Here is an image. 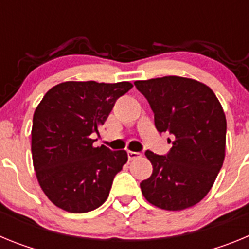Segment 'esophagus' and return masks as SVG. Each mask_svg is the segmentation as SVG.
I'll return each instance as SVG.
<instances>
[{
  "mask_svg": "<svg viewBox=\"0 0 249 249\" xmlns=\"http://www.w3.org/2000/svg\"><path fill=\"white\" fill-rule=\"evenodd\" d=\"M128 158L129 160H136V158H140L142 157V153L141 152H133V151H128Z\"/></svg>",
  "mask_w": 249,
  "mask_h": 249,
  "instance_id": "34e87169",
  "label": "esophagus"
}]
</instances>
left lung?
<instances>
[{"label": "left lung", "instance_id": "left-lung-1", "mask_svg": "<svg viewBox=\"0 0 249 249\" xmlns=\"http://www.w3.org/2000/svg\"><path fill=\"white\" fill-rule=\"evenodd\" d=\"M155 113L160 133L173 141L167 155H144L153 172L141 182L144 198L167 211L195 206L210 192L224 160L227 122L221 103L210 87L198 81L166 76L136 81Z\"/></svg>", "mask_w": 249, "mask_h": 249}]
</instances>
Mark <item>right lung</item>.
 I'll list each match as a JSON object with an SVG mask.
<instances>
[{
  "instance_id": "1",
  "label": "right lung",
  "mask_w": 249,
  "mask_h": 249,
  "mask_svg": "<svg viewBox=\"0 0 249 249\" xmlns=\"http://www.w3.org/2000/svg\"><path fill=\"white\" fill-rule=\"evenodd\" d=\"M129 82H63L36 108L32 122V160L38 183L54 206L71 213L105 203L114 176L126 163V151L93 147L91 136L106 122Z\"/></svg>"
}]
</instances>
